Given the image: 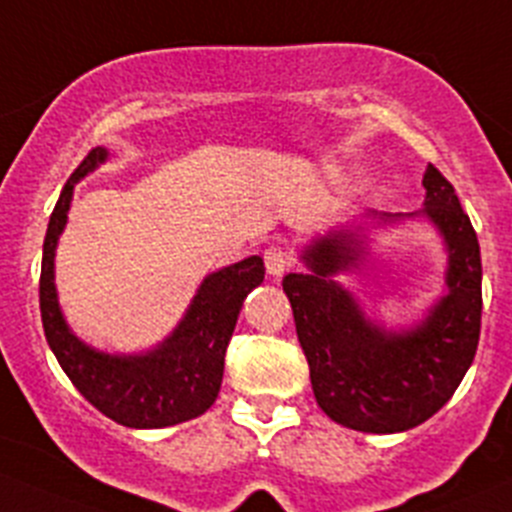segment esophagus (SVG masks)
Returning <instances> with one entry per match:
<instances>
[{"instance_id": "1", "label": "esophagus", "mask_w": 512, "mask_h": 512, "mask_svg": "<svg viewBox=\"0 0 512 512\" xmlns=\"http://www.w3.org/2000/svg\"><path fill=\"white\" fill-rule=\"evenodd\" d=\"M264 261H266V271H269V276H284L286 271L291 269V256L286 248L281 246H269L264 251Z\"/></svg>"}]
</instances>
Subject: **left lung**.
Returning a JSON list of instances; mask_svg holds the SVG:
<instances>
[{"label": "left lung", "instance_id": "1", "mask_svg": "<svg viewBox=\"0 0 512 512\" xmlns=\"http://www.w3.org/2000/svg\"><path fill=\"white\" fill-rule=\"evenodd\" d=\"M422 186V211L364 213L377 226L427 218L440 233L447 251L445 294L420 321L387 329L334 279L367 261L364 223L316 236L301 251L309 271L286 274L281 284L294 309L316 405L349 430L392 435L430 420L460 387L478 349L483 311L478 236L455 188L435 165H427Z\"/></svg>", "mask_w": 512, "mask_h": 512}]
</instances>
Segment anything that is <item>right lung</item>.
<instances>
[{
	"instance_id": "right-lung-1",
	"label": "right lung",
	"mask_w": 512,
	"mask_h": 512,
	"mask_svg": "<svg viewBox=\"0 0 512 512\" xmlns=\"http://www.w3.org/2000/svg\"><path fill=\"white\" fill-rule=\"evenodd\" d=\"M107 160L92 148L65 183L42 246L40 311L50 349L77 392L118 425L158 430L203 415L216 402L223 357L248 291L264 281V259L248 256L208 274L173 332L148 352L110 354L82 342L60 309L55 286V251L67 226L72 193L85 175Z\"/></svg>"
}]
</instances>
